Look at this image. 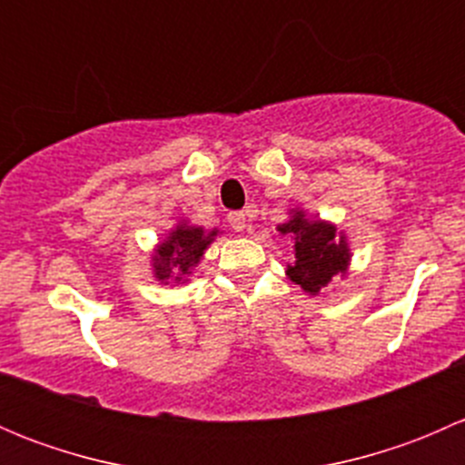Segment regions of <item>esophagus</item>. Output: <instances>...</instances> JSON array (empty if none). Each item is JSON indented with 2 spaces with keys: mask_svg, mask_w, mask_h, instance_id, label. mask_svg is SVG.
Instances as JSON below:
<instances>
[{
  "mask_svg": "<svg viewBox=\"0 0 465 465\" xmlns=\"http://www.w3.org/2000/svg\"><path fill=\"white\" fill-rule=\"evenodd\" d=\"M227 220H229V224H232V229L233 232H245V213H242V211H232V213L227 215Z\"/></svg>",
  "mask_w": 465,
  "mask_h": 465,
  "instance_id": "obj_1",
  "label": "esophagus"
}]
</instances>
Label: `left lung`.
Segmentation results:
<instances>
[{
    "label": "left lung",
    "instance_id": "8db88e82",
    "mask_svg": "<svg viewBox=\"0 0 465 465\" xmlns=\"http://www.w3.org/2000/svg\"><path fill=\"white\" fill-rule=\"evenodd\" d=\"M279 236L292 241L294 261L285 267V276L311 297H320L323 290L341 276L349 274L351 245L341 229L331 220L311 215L303 209H290L285 223L276 224Z\"/></svg>",
    "mask_w": 465,
    "mask_h": 465
}]
</instances>
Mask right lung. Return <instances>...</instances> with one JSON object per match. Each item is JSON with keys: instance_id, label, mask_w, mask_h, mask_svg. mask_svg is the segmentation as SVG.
Listing matches in <instances>:
<instances>
[{"instance_id": "add662e5", "label": "right lung", "mask_w": 465, "mask_h": 465, "mask_svg": "<svg viewBox=\"0 0 465 465\" xmlns=\"http://www.w3.org/2000/svg\"><path fill=\"white\" fill-rule=\"evenodd\" d=\"M220 229H204L189 218H180L175 227L163 233L150 254V270L162 285H184L191 281L195 267L204 259V252L220 236Z\"/></svg>"}]
</instances>
